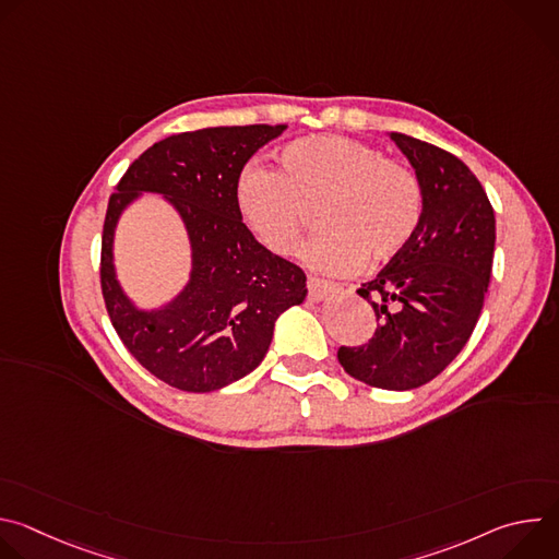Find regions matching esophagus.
<instances>
[{"label":"esophagus","mask_w":559,"mask_h":559,"mask_svg":"<svg viewBox=\"0 0 559 559\" xmlns=\"http://www.w3.org/2000/svg\"><path fill=\"white\" fill-rule=\"evenodd\" d=\"M336 289H338V285H334V283H330V281H323V278L309 276V281H307V294H309L311 300H323V298H328L330 294H334Z\"/></svg>","instance_id":"1"}]
</instances>
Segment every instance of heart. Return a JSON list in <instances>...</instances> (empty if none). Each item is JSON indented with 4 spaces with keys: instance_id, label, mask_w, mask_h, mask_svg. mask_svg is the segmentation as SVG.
<instances>
[{
    "instance_id": "heart-1",
    "label": "heart",
    "mask_w": 559,
    "mask_h": 559,
    "mask_svg": "<svg viewBox=\"0 0 559 559\" xmlns=\"http://www.w3.org/2000/svg\"><path fill=\"white\" fill-rule=\"evenodd\" d=\"M238 216L257 241L281 257L300 248L321 207L328 227L307 248V263L328 274H354L367 259L401 254L420 225L423 197L416 177L356 139L307 136L278 152V170L248 166L234 183Z\"/></svg>"
}]
</instances>
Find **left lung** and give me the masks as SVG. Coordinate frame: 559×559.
I'll return each mask as SVG.
<instances>
[{
	"label": "left lung",
	"mask_w": 559,
	"mask_h": 559,
	"mask_svg": "<svg viewBox=\"0 0 559 559\" xmlns=\"http://www.w3.org/2000/svg\"><path fill=\"white\" fill-rule=\"evenodd\" d=\"M416 170L423 214L412 243L358 294L376 332L341 347L343 369L371 386L407 391L433 380L466 345L493 267L496 216L483 183L451 152L391 132Z\"/></svg>",
	"instance_id": "1"
}]
</instances>
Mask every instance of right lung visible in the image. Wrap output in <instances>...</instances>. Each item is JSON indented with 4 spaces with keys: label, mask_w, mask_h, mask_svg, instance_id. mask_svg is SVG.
Returning <instances> with one entry per match:
<instances>
[{
    "label": "right lung",
    "mask_w": 559,
    "mask_h": 559,
    "mask_svg": "<svg viewBox=\"0 0 559 559\" xmlns=\"http://www.w3.org/2000/svg\"><path fill=\"white\" fill-rule=\"evenodd\" d=\"M287 126H223L173 134L147 147L108 201L102 234V294L126 349L158 380L207 393L248 376L265 358L276 318L305 300V272L265 250L238 216L234 183L250 156ZM141 191L164 193L193 246L187 289L143 312L122 294L111 265L120 212Z\"/></svg>",
    "instance_id": "add662e5"
}]
</instances>
